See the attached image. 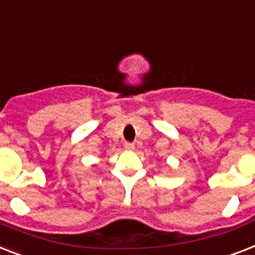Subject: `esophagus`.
Here are the masks:
<instances>
[{"instance_id":"1","label":"esophagus","mask_w":255,"mask_h":255,"mask_svg":"<svg viewBox=\"0 0 255 255\" xmlns=\"http://www.w3.org/2000/svg\"><path fill=\"white\" fill-rule=\"evenodd\" d=\"M124 148H126V149H127V151H133V149H135V144L133 143H126L124 144Z\"/></svg>"}]
</instances>
